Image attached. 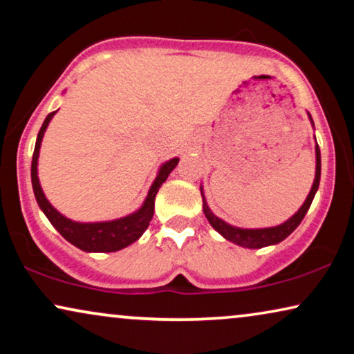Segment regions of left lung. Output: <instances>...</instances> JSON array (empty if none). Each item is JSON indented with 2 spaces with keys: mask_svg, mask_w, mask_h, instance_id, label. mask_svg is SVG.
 Masks as SVG:
<instances>
[{
  "mask_svg": "<svg viewBox=\"0 0 354 354\" xmlns=\"http://www.w3.org/2000/svg\"><path fill=\"white\" fill-rule=\"evenodd\" d=\"M308 115L314 127L311 114ZM319 182H321V149H319V145H316V178H314L311 192H309L306 201L303 203V206L299 207L298 212H295V214L290 217L288 221H285L283 224L275 225V227H268V229H240V227L227 224L225 221H222L216 214H212V211L209 209V206H207V203L205 200V195H203V188H201L203 211H205V216L206 219L209 221V224L214 227V229L219 232L225 240H229L235 245L243 246V248H264V246L280 243V241L287 239V236L292 234L299 224H301L303 217L306 216L309 206H311V203L314 200V195H316Z\"/></svg>",
  "mask_w": 354,
  "mask_h": 354,
  "instance_id": "1",
  "label": "left lung"
}]
</instances>
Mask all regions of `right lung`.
I'll return each mask as SVG.
<instances>
[{
  "instance_id": "add662e5",
  "label": "right lung",
  "mask_w": 354,
  "mask_h": 354,
  "mask_svg": "<svg viewBox=\"0 0 354 354\" xmlns=\"http://www.w3.org/2000/svg\"><path fill=\"white\" fill-rule=\"evenodd\" d=\"M56 114V111H53L46 115L45 122H43L40 132H38L37 143H35V151L32 156V187L33 193H35L38 206L41 207V211L45 212L48 221L51 222L53 227L64 236V239L82 251H88V253H111V251H119L125 248V246L132 245L133 241H137L140 236L143 235V232L148 229L149 222L153 219L154 212V198L159 187L166 182L176 166L178 164V158H174L171 161L164 162L161 169H159L156 178H154L151 188H149L147 200H145L143 206L138 211H135L133 214H129L125 217L115 221L108 222H74L67 219L61 214L59 211H56L55 207L50 205V201L46 200L45 193H43L40 182H38V154H40V145L43 140V133L53 119V115Z\"/></svg>"
}]
</instances>
